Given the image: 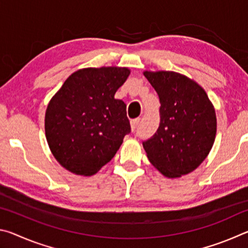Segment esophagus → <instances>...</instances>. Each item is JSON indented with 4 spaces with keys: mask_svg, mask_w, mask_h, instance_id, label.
Here are the masks:
<instances>
[{
    "mask_svg": "<svg viewBox=\"0 0 248 248\" xmlns=\"http://www.w3.org/2000/svg\"><path fill=\"white\" fill-rule=\"evenodd\" d=\"M140 124V118H136V119H132L131 120V129L132 131H136V129L138 125Z\"/></svg>",
    "mask_w": 248,
    "mask_h": 248,
    "instance_id": "obj_1",
    "label": "esophagus"
}]
</instances>
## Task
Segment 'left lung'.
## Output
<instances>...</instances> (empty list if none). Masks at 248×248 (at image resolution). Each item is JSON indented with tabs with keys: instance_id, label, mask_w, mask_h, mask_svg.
I'll return each instance as SVG.
<instances>
[{
	"instance_id": "8db88e82",
	"label": "left lung",
	"mask_w": 248,
	"mask_h": 248,
	"mask_svg": "<svg viewBox=\"0 0 248 248\" xmlns=\"http://www.w3.org/2000/svg\"><path fill=\"white\" fill-rule=\"evenodd\" d=\"M158 95L159 125L142 142L149 161L169 178L195 170L211 150L217 133L213 105L199 84L171 71H145Z\"/></svg>"
}]
</instances>
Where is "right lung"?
Returning <instances> with one entry per match:
<instances>
[{
    "label": "right lung",
    "instance_id": "add662e5",
    "mask_svg": "<svg viewBox=\"0 0 248 248\" xmlns=\"http://www.w3.org/2000/svg\"><path fill=\"white\" fill-rule=\"evenodd\" d=\"M129 74L117 66L78 70L50 100L46 138L53 156L71 173H97L131 132L125 104L115 98Z\"/></svg>",
    "mask_w": 248,
    "mask_h": 248
}]
</instances>
